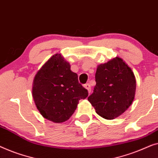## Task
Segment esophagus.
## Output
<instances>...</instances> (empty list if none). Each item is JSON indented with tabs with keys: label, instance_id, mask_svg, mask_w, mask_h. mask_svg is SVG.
<instances>
[{
	"label": "esophagus",
	"instance_id": "obj_1",
	"mask_svg": "<svg viewBox=\"0 0 158 158\" xmlns=\"http://www.w3.org/2000/svg\"><path fill=\"white\" fill-rule=\"evenodd\" d=\"M84 87H85L86 89L88 90V92H89V93H90L91 92V86H90V84H89V83H87V84H84Z\"/></svg>",
	"mask_w": 158,
	"mask_h": 158
}]
</instances>
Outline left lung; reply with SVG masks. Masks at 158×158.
I'll return each mask as SVG.
<instances>
[{"mask_svg": "<svg viewBox=\"0 0 158 158\" xmlns=\"http://www.w3.org/2000/svg\"><path fill=\"white\" fill-rule=\"evenodd\" d=\"M95 81L96 86L88 100L103 118H116L132 104L136 80L132 69L120 58L99 65Z\"/></svg>", "mask_w": 158, "mask_h": 158, "instance_id": "left-lung-1", "label": "left lung"}]
</instances>
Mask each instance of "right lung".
<instances>
[{
	"instance_id": "obj_1",
	"label": "right lung",
	"mask_w": 158,
	"mask_h": 158,
	"mask_svg": "<svg viewBox=\"0 0 158 158\" xmlns=\"http://www.w3.org/2000/svg\"><path fill=\"white\" fill-rule=\"evenodd\" d=\"M70 68L61 54L54 55L37 72L33 83L37 109L44 118L54 123L68 120L80 99L88 97L87 89Z\"/></svg>"
}]
</instances>
